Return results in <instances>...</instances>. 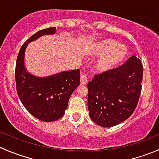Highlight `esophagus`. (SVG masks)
Returning a JSON list of instances; mask_svg holds the SVG:
<instances>
[{"instance_id": "1", "label": "esophagus", "mask_w": 159, "mask_h": 159, "mask_svg": "<svg viewBox=\"0 0 159 159\" xmlns=\"http://www.w3.org/2000/svg\"><path fill=\"white\" fill-rule=\"evenodd\" d=\"M87 83H88L87 76H86L85 75H81V84L85 85V84H87Z\"/></svg>"}]
</instances>
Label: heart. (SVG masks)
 <instances>
[{"label": "heart", "instance_id": "heart-1", "mask_svg": "<svg viewBox=\"0 0 159 159\" xmlns=\"http://www.w3.org/2000/svg\"><path fill=\"white\" fill-rule=\"evenodd\" d=\"M86 51L92 57H101L95 65V69L99 73H105L116 67L125 59L129 53L125 44H117L111 38L95 41Z\"/></svg>", "mask_w": 159, "mask_h": 159}]
</instances>
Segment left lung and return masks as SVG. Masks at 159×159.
<instances>
[{"instance_id": "obj_1", "label": "left lung", "mask_w": 159, "mask_h": 159, "mask_svg": "<svg viewBox=\"0 0 159 159\" xmlns=\"http://www.w3.org/2000/svg\"><path fill=\"white\" fill-rule=\"evenodd\" d=\"M143 66L135 55L115 69L96 75L88 83L91 119L102 127H112L129 118L139 102Z\"/></svg>"}]
</instances>
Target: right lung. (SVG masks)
<instances>
[{
	"label": "right lung",
	"mask_w": 159,
	"mask_h": 159,
	"mask_svg": "<svg viewBox=\"0 0 159 159\" xmlns=\"http://www.w3.org/2000/svg\"><path fill=\"white\" fill-rule=\"evenodd\" d=\"M55 32L56 28H46L27 40L19 51L15 68L16 88L21 103L34 117L48 122L57 121L65 115L70 95L81 82L79 69L37 77L25 68V50L28 44Z\"/></svg>",
	"instance_id": "obj_1"
}]
</instances>
